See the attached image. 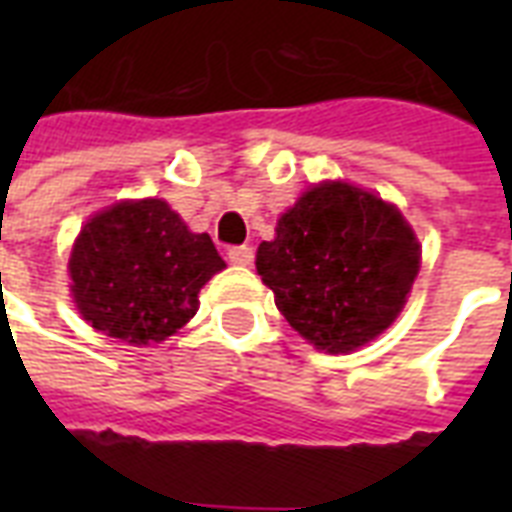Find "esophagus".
<instances>
[{"mask_svg": "<svg viewBox=\"0 0 512 512\" xmlns=\"http://www.w3.org/2000/svg\"><path fill=\"white\" fill-rule=\"evenodd\" d=\"M228 260L233 265H241V268H247V265L255 263V249L252 247H231L228 249Z\"/></svg>", "mask_w": 512, "mask_h": 512, "instance_id": "1", "label": "esophagus"}]
</instances>
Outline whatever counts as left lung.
Here are the masks:
<instances>
[{
  "mask_svg": "<svg viewBox=\"0 0 512 512\" xmlns=\"http://www.w3.org/2000/svg\"><path fill=\"white\" fill-rule=\"evenodd\" d=\"M255 265L289 327L319 350L350 353L396 321L420 271V241L393 204L327 180L279 217Z\"/></svg>",
  "mask_w": 512,
  "mask_h": 512,
  "instance_id": "1",
  "label": "left lung"
}]
</instances>
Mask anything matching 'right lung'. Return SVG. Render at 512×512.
Returning <instances> with one entry per match:
<instances>
[{
	"mask_svg": "<svg viewBox=\"0 0 512 512\" xmlns=\"http://www.w3.org/2000/svg\"><path fill=\"white\" fill-rule=\"evenodd\" d=\"M223 257L162 199L119 201L87 220L68 273L87 324L130 345L172 337L199 311V289Z\"/></svg>",
	"mask_w": 512,
	"mask_h": 512,
	"instance_id": "add662e5",
	"label": "right lung"
}]
</instances>
